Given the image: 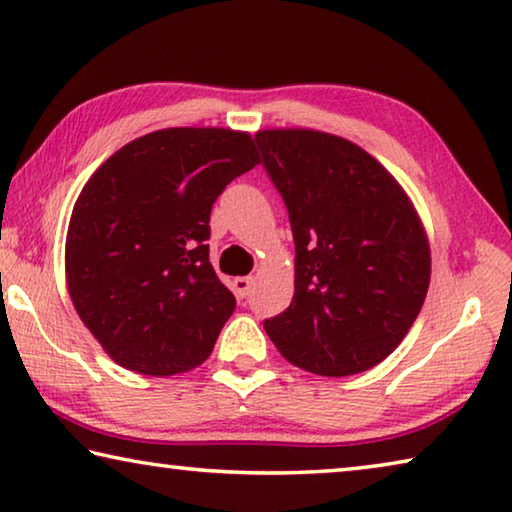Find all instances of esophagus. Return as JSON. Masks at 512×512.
<instances>
[{"mask_svg": "<svg viewBox=\"0 0 512 512\" xmlns=\"http://www.w3.org/2000/svg\"><path fill=\"white\" fill-rule=\"evenodd\" d=\"M251 283H254L251 276H238V279H233V292H236L238 299H245L249 295Z\"/></svg>", "mask_w": 512, "mask_h": 512, "instance_id": "esophagus-1", "label": "esophagus"}]
</instances>
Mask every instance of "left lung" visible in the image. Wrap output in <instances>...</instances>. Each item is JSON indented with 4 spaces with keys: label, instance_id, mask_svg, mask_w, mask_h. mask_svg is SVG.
I'll return each instance as SVG.
<instances>
[{
    "label": "left lung",
    "instance_id": "1",
    "mask_svg": "<svg viewBox=\"0 0 512 512\" xmlns=\"http://www.w3.org/2000/svg\"><path fill=\"white\" fill-rule=\"evenodd\" d=\"M256 142L295 238V297L267 335L306 372L370 370L406 338L429 290L417 208L356 142L315 129H263Z\"/></svg>",
    "mask_w": 512,
    "mask_h": 512
}]
</instances>
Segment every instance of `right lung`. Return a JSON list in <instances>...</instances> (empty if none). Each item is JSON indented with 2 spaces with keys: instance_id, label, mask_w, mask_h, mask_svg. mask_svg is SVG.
<instances>
[{
  "instance_id": "1",
  "label": "right lung",
  "mask_w": 512,
  "mask_h": 512,
  "mask_svg": "<svg viewBox=\"0 0 512 512\" xmlns=\"http://www.w3.org/2000/svg\"><path fill=\"white\" fill-rule=\"evenodd\" d=\"M261 163L247 131L172 127L106 158L74 201L65 283L117 365L190 372L211 356L236 297L208 261L211 208Z\"/></svg>"
}]
</instances>
